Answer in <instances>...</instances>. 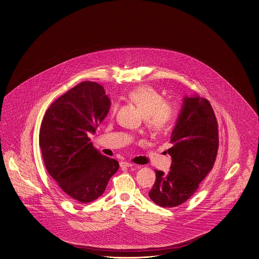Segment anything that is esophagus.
Returning <instances> with one entry per match:
<instances>
[{
  "mask_svg": "<svg viewBox=\"0 0 259 259\" xmlns=\"http://www.w3.org/2000/svg\"><path fill=\"white\" fill-rule=\"evenodd\" d=\"M120 165L121 167H130V166H133L134 164L132 163L126 162V161H122V162H120Z\"/></svg>",
  "mask_w": 259,
  "mask_h": 259,
  "instance_id": "1",
  "label": "esophagus"
}]
</instances>
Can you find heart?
<instances>
[{
  "mask_svg": "<svg viewBox=\"0 0 259 259\" xmlns=\"http://www.w3.org/2000/svg\"><path fill=\"white\" fill-rule=\"evenodd\" d=\"M128 97L145 118L149 129L162 131L169 124L174 115V109L170 104L164 102L163 96L156 90L148 86H140L131 91Z\"/></svg>",
  "mask_w": 259,
  "mask_h": 259,
  "instance_id": "1",
  "label": "heart"
}]
</instances>
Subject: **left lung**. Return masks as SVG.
Here are the masks:
<instances>
[{"instance_id": "left-lung-1", "label": "left lung", "mask_w": 259, "mask_h": 259, "mask_svg": "<svg viewBox=\"0 0 259 259\" xmlns=\"http://www.w3.org/2000/svg\"><path fill=\"white\" fill-rule=\"evenodd\" d=\"M170 171L155 170L149 196L163 208L183 204L195 194L214 164L218 151V124L209 102L198 95L185 96L171 134Z\"/></svg>"}]
</instances>
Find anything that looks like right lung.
I'll return each mask as SVG.
<instances>
[{"label":"right lung","instance_id":"obj_1","mask_svg":"<svg viewBox=\"0 0 259 259\" xmlns=\"http://www.w3.org/2000/svg\"><path fill=\"white\" fill-rule=\"evenodd\" d=\"M102 88L83 81L60 96L48 108L39 133L47 170L59 188L78 203L102 196L120 166L98 152L88 137L109 111L110 99Z\"/></svg>","mask_w":259,"mask_h":259}]
</instances>
